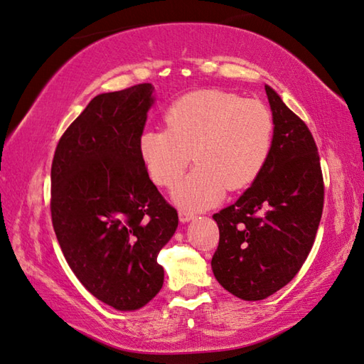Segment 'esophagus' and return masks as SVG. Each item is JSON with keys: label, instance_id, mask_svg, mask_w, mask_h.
<instances>
[{"label": "esophagus", "instance_id": "esophagus-1", "mask_svg": "<svg viewBox=\"0 0 364 364\" xmlns=\"http://www.w3.org/2000/svg\"><path fill=\"white\" fill-rule=\"evenodd\" d=\"M178 216H180L181 223H189V220L194 219V213L186 211V210H180L178 211Z\"/></svg>", "mask_w": 364, "mask_h": 364}]
</instances>
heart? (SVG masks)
Returning a JSON list of instances; mask_svg holds the SVG:
<instances>
[{
  "instance_id": "b5f03b06",
  "label": "heart",
  "mask_w": 364,
  "mask_h": 364,
  "mask_svg": "<svg viewBox=\"0 0 364 364\" xmlns=\"http://www.w3.org/2000/svg\"><path fill=\"white\" fill-rule=\"evenodd\" d=\"M164 123L166 129L141 132L140 158L158 186L172 188L194 154L197 167L173 189L175 202L189 210L218 203L227 189L251 186L273 149L272 110L230 91L197 90L176 97Z\"/></svg>"
}]
</instances>
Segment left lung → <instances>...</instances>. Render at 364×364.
Listing matches in <instances>:
<instances>
[{
  "instance_id": "1",
  "label": "left lung",
  "mask_w": 364,
  "mask_h": 364,
  "mask_svg": "<svg viewBox=\"0 0 364 364\" xmlns=\"http://www.w3.org/2000/svg\"><path fill=\"white\" fill-rule=\"evenodd\" d=\"M265 91L274 118L272 154L251 188L213 215L219 227L213 273L246 301L263 300L294 279L314 245L323 211L314 137L273 88Z\"/></svg>"
}]
</instances>
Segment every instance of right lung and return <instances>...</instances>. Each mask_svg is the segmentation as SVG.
<instances>
[{
	"instance_id": "add662e5",
	"label": "right lung",
	"mask_w": 364,
	"mask_h": 364,
	"mask_svg": "<svg viewBox=\"0 0 364 364\" xmlns=\"http://www.w3.org/2000/svg\"><path fill=\"white\" fill-rule=\"evenodd\" d=\"M151 95V83H140L91 99L52 162L50 211L64 259L90 294L118 311L158 295V254L178 227L139 151Z\"/></svg>"
}]
</instances>
